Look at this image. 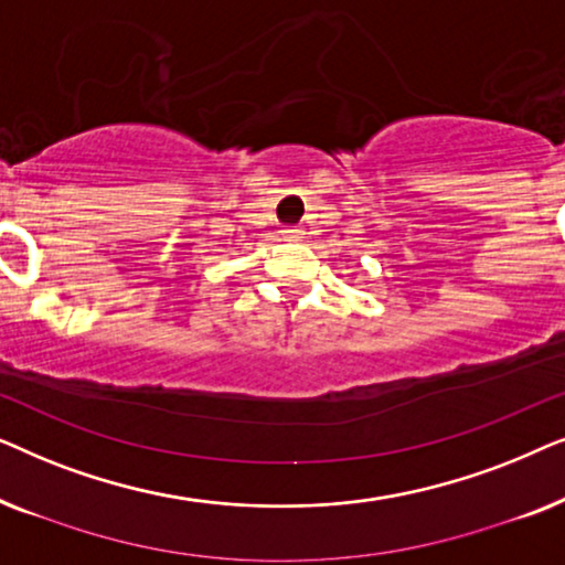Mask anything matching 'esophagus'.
<instances>
[{
    "mask_svg": "<svg viewBox=\"0 0 565 565\" xmlns=\"http://www.w3.org/2000/svg\"><path fill=\"white\" fill-rule=\"evenodd\" d=\"M280 234H282V238H288V242H298V238H303L306 231L300 226H288V228H282Z\"/></svg>",
    "mask_w": 565,
    "mask_h": 565,
    "instance_id": "34e87169",
    "label": "esophagus"
}]
</instances>
